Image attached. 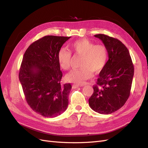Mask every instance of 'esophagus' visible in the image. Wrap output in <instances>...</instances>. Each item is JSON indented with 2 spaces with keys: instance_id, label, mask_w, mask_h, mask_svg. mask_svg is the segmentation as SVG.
I'll return each mask as SVG.
<instances>
[{
  "instance_id": "obj_1",
  "label": "esophagus",
  "mask_w": 148,
  "mask_h": 148,
  "mask_svg": "<svg viewBox=\"0 0 148 148\" xmlns=\"http://www.w3.org/2000/svg\"><path fill=\"white\" fill-rule=\"evenodd\" d=\"M78 87H81V86H79V85H77V84H74L72 86V88H78Z\"/></svg>"
}]
</instances>
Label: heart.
Returning a JSON list of instances; mask_svg holds the SVG:
<instances>
[{"label":"heart","instance_id":"obj_1","mask_svg":"<svg viewBox=\"0 0 148 148\" xmlns=\"http://www.w3.org/2000/svg\"><path fill=\"white\" fill-rule=\"evenodd\" d=\"M70 51L75 55L81 56V69L74 70L66 75L68 82L78 84L85 83L86 80L92 77V71L98 73L105 66L108 59V51L106 47L95 43L86 39H79L71 43ZM71 52L62 49L58 53V60L61 68L67 70L71 64Z\"/></svg>","mask_w":148,"mask_h":148}]
</instances>
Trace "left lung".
Masks as SVG:
<instances>
[{"label":"left lung","instance_id":"obj_1","mask_svg":"<svg viewBox=\"0 0 148 148\" xmlns=\"http://www.w3.org/2000/svg\"><path fill=\"white\" fill-rule=\"evenodd\" d=\"M95 36L106 47L109 60L93 86L89 104L96 112L110 114L120 109L128 99L134 66L128 49L119 39L103 34Z\"/></svg>","mask_w":148,"mask_h":148}]
</instances>
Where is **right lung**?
Instances as JSON below:
<instances>
[{
    "instance_id": "add662e5",
    "label": "right lung",
    "mask_w": 148,
    "mask_h": 148,
    "mask_svg": "<svg viewBox=\"0 0 148 148\" xmlns=\"http://www.w3.org/2000/svg\"><path fill=\"white\" fill-rule=\"evenodd\" d=\"M70 38L46 36L31 44L23 57L19 80L26 101L43 117H57L68 107L71 86L60 84L62 73L58 53Z\"/></svg>"
}]
</instances>
